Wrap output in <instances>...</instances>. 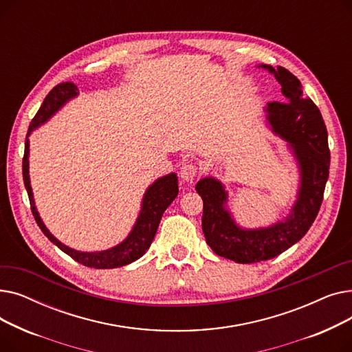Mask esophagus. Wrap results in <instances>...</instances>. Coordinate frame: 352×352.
Instances as JSON below:
<instances>
[{
	"mask_svg": "<svg viewBox=\"0 0 352 352\" xmlns=\"http://www.w3.org/2000/svg\"><path fill=\"white\" fill-rule=\"evenodd\" d=\"M179 175H181L182 181H186V182L192 184V182L195 181L197 175H198V168H197V165H194V164H184V165L181 166Z\"/></svg>",
	"mask_w": 352,
	"mask_h": 352,
	"instance_id": "esophagus-1",
	"label": "esophagus"
}]
</instances>
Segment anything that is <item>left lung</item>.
<instances>
[{"label": "left lung", "instance_id": "left-lung-1", "mask_svg": "<svg viewBox=\"0 0 352 352\" xmlns=\"http://www.w3.org/2000/svg\"><path fill=\"white\" fill-rule=\"evenodd\" d=\"M268 69L281 84L283 102L268 104L272 131L284 138L300 166V190L289 215L284 221L256 230L238 227L226 208L228 194L214 177L195 186L204 201L202 232L212 251L238 264H252L280 255L308 232L317 218L329 174L328 133L318 107L302 92L300 80L284 67L258 65Z\"/></svg>", "mask_w": 352, "mask_h": 352}]
</instances>
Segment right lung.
Returning <instances> with one entry per match:
<instances>
[{
    "label": "right lung",
    "mask_w": 352,
    "mask_h": 352,
    "mask_svg": "<svg viewBox=\"0 0 352 352\" xmlns=\"http://www.w3.org/2000/svg\"><path fill=\"white\" fill-rule=\"evenodd\" d=\"M78 96V88L72 82H61L55 85L45 97L44 102L41 104L38 113L32 118L27 138H25V150H24V158H23V178L24 186L28 192L30 204L32 215L36 221V224L41 228L44 235L50 239L52 244L57 245L61 251L68 254L71 258H74L77 263L97 270H109V268H118L126 264H131L140 256L145 254V251L150 248L153 239L155 236V232L158 230L161 217L164 211L168 208V206L175 199L178 195V179L177 174L171 173L165 177L158 178L154 184H151L148 190L144 194L142 206L140 215L137 218V223L134 228L129 232V235L124 239V241L113 248L98 251V252H81L77 250H72L63 243H60L44 226L43 219L36 211L34 197H32V188L30 186V171H28V155H30V134L35 128H38L44 122H47L57 111L71 98Z\"/></svg>",
    "instance_id": "obj_1"
}]
</instances>
